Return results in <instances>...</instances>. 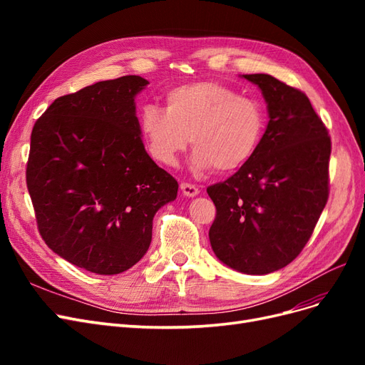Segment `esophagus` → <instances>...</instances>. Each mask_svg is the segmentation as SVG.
I'll return each mask as SVG.
<instances>
[{
  "label": "esophagus",
  "instance_id": "esophagus-1",
  "mask_svg": "<svg viewBox=\"0 0 365 365\" xmlns=\"http://www.w3.org/2000/svg\"><path fill=\"white\" fill-rule=\"evenodd\" d=\"M180 187H181V192L184 193V196H187V197H193V196L200 193V189H197L196 185L189 184V182H181Z\"/></svg>",
  "mask_w": 365,
  "mask_h": 365
}]
</instances>
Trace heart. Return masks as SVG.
<instances>
[{"label":"heart","mask_w":365,"mask_h":365,"mask_svg":"<svg viewBox=\"0 0 365 365\" xmlns=\"http://www.w3.org/2000/svg\"><path fill=\"white\" fill-rule=\"evenodd\" d=\"M263 129L259 102L210 81L175 86L165 94V109L146 105L140 113V132L153 160L173 165L190 141L192 164L200 172L244 165L256 152Z\"/></svg>","instance_id":"1"}]
</instances>
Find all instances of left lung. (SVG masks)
Returning a JSON list of instances; mask_svg holds the SVG:
<instances>
[{
    "label": "left lung",
    "instance_id": "1",
    "mask_svg": "<svg viewBox=\"0 0 365 365\" xmlns=\"http://www.w3.org/2000/svg\"><path fill=\"white\" fill-rule=\"evenodd\" d=\"M257 85L269 121L254 155L210 185L216 217L208 237L216 257L239 272L284 268L307 244L329 197L330 137L309 98L269 74Z\"/></svg>",
    "mask_w": 365,
    "mask_h": 365
}]
</instances>
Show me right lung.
<instances>
[{
  "mask_svg": "<svg viewBox=\"0 0 365 365\" xmlns=\"http://www.w3.org/2000/svg\"><path fill=\"white\" fill-rule=\"evenodd\" d=\"M123 76L56 98L31 130L27 189L42 239L82 269L120 274L145 256L152 220L178 182L141 141L135 96Z\"/></svg>",
  "mask_w": 365,
  "mask_h": 365,
  "instance_id": "add662e5",
  "label": "right lung"
}]
</instances>
